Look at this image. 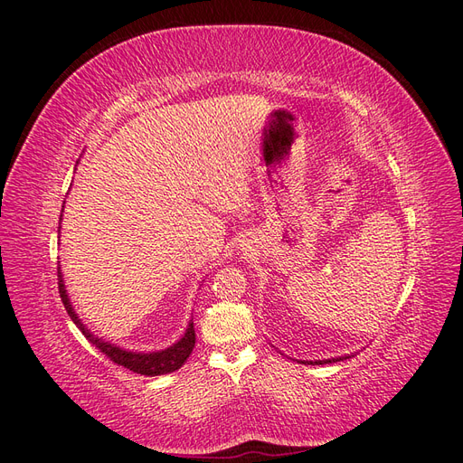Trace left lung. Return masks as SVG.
<instances>
[{"instance_id": "1", "label": "left lung", "mask_w": 463, "mask_h": 463, "mask_svg": "<svg viewBox=\"0 0 463 463\" xmlns=\"http://www.w3.org/2000/svg\"><path fill=\"white\" fill-rule=\"evenodd\" d=\"M340 359H344V357H340ZM332 362H337V359H324V362H314V364L322 365V364H332ZM304 364H308V362H304ZM310 364H312V362H310Z\"/></svg>"}]
</instances>
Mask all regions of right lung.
Masks as SVG:
<instances>
[{
    "label": "right lung",
    "mask_w": 463,
    "mask_h": 463,
    "mask_svg": "<svg viewBox=\"0 0 463 463\" xmlns=\"http://www.w3.org/2000/svg\"><path fill=\"white\" fill-rule=\"evenodd\" d=\"M59 292H61V300L64 304L66 312H69V317L72 318V322L78 326V328L82 330V334L86 335V340L90 344H94L101 354L106 357H109L111 362L126 367L133 373H141V375H165V373H171V371H176L184 365V362L188 359V355L193 354L194 344H196V334H194V326L193 322L188 324L186 334L180 337V340L171 345L163 349V352H153V354H137V352H126V349H119L118 345H111L108 342H101L99 337H96L94 334H90L84 324L78 318V314L74 312L72 304L69 300V295H66L64 290V283H62V275H61V269H59Z\"/></svg>",
    "instance_id": "right-lung-1"
}]
</instances>
